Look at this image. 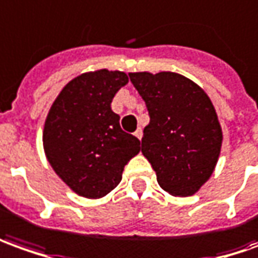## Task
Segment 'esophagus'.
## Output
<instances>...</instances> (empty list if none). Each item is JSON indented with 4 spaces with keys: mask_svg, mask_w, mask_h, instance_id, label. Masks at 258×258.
I'll return each instance as SVG.
<instances>
[{
    "mask_svg": "<svg viewBox=\"0 0 258 258\" xmlns=\"http://www.w3.org/2000/svg\"><path fill=\"white\" fill-rule=\"evenodd\" d=\"M142 135H143V132H142V129H138V131H136V132H135V136H136V138H138V139H142Z\"/></svg>",
    "mask_w": 258,
    "mask_h": 258,
    "instance_id": "34e87169",
    "label": "esophagus"
}]
</instances>
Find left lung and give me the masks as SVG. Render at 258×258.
Instances as JSON below:
<instances>
[{
	"mask_svg": "<svg viewBox=\"0 0 258 258\" xmlns=\"http://www.w3.org/2000/svg\"><path fill=\"white\" fill-rule=\"evenodd\" d=\"M129 77L150 115L142 153L159 185L174 197L194 195L209 180L221 154L223 135L212 101L177 73H129Z\"/></svg>",
	"mask_w": 258,
	"mask_h": 258,
	"instance_id": "left-lung-1",
	"label": "left lung"
}]
</instances>
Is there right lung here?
Masks as SVG:
<instances>
[{
    "instance_id": "right-lung-1",
    "label": "right lung",
    "mask_w": 258,
    "mask_h": 258,
    "mask_svg": "<svg viewBox=\"0 0 258 258\" xmlns=\"http://www.w3.org/2000/svg\"><path fill=\"white\" fill-rule=\"evenodd\" d=\"M123 72H88L64 85L44 120L43 149L51 168L84 198L109 194L122 180L140 140L123 132L112 111L115 94L127 84Z\"/></svg>"
}]
</instances>
